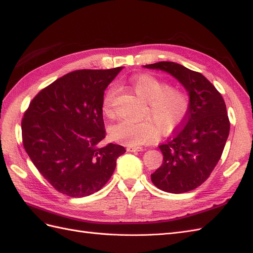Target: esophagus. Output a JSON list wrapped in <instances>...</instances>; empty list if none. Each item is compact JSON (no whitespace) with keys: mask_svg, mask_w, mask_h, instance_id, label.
I'll list each match as a JSON object with an SVG mask.
<instances>
[{"mask_svg":"<svg viewBox=\"0 0 253 253\" xmlns=\"http://www.w3.org/2000/svg\"><path fill=\"white\" fill-rule=\"evenodd\" d=\"M143 147L141 146H127V152H142Z\"/></svg>","mask_w":253,"mask_h":253,"instance_id":"obj_1","label":"esophagus"}]
</instances>
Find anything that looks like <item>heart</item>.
<instances>
[{
    "mask_svg": "<svg viewBox=\"0 0 253 253\" xmlns=\"http://www.w3.org/2000/svg\"><path fill=\"white\" fill-rule=\"evenodd\" d=\"M131 88L142 98L147 100L143 121L122 120L110 129L113 140L130 146L148 144L160 135V128L170 133L183 124L189 110V98L182 89L169 87V84L151 74H141L129 80ZM116 88L109 87L102 99L103 113L114 114ZM151 118H150L149 116Z\"/></svg>",
    "mask_w": 253,
    "mask_h": 253,
    "instance_id": "heart-1",
    "label": "heart"
}]
</instances>
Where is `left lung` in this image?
<instances>
[{"label": "left lung", "instance_id": "obj_1", "mask_svg": "<svg viewBox=\"0 0 253 253\" xmlns=\"http://www.w3.org/2000/svg\"><path fill=\"white\" fill-rule=\"evenodd\" d=\"M143 67L170 74L189 94V110L183 126L159 145L164 161L151 175L152 182L170 193L196 189L215 169L229 137L230 121L224 100L202 74L183 65L158 62Z\"/></svg>", "mask_w": 253, "mask_h": 253}]
</instances>
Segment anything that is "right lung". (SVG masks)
I'll return each mask as SVG.
<instances>
[{
    "instance_id": "add662e5",
    "label": "right lung",
    "mask_w": 253,
    "mask_h": 253,
    "mask_svg": "<svg viewBox=\"0 0 253 253\" xmlns=\"http://www.w3.org/2000/svg\"><path fill=\"white\" fill-rule=\"evenodd\" d=\"M123 69H81L42 88L21 122L25 152L59 192L82 198L100 190L126 150L110 143L102 119L105 89Z\"/></svg>"
}]
</instances>
